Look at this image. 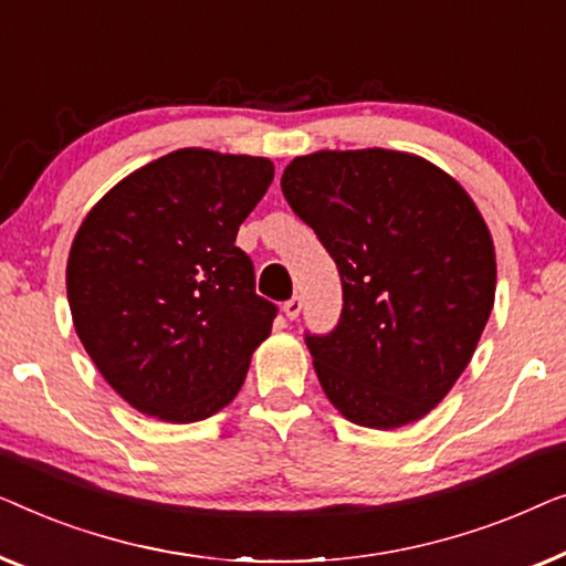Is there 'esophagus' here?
<instances>
[{"label":"esophagus","instance_id":"esophagus-1","mask_svg":"<svg viewBox=\"0 0 566 566\" xmlns=\"http://www.w3.org/2000/svg\"><path fill=\"white\" fill-rule=\"evenodd\" d=\"M282 310H284V315L290 317V321H294V317H297V315L302 313V300H300V297H292V300H286Z\"/></svg>","mask_w":566,"mask_h":566}]
</instances>
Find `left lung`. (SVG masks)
Masks as SVG:
<instances>
[{
    "label": "left lung",
    "instance_id": "left-lung-1",
    "mask_svg": "<svg viewBox=\"0 0 566 566\" xmlns=\"http://www.w3.org/2000/svg\"><path fill=\"white\" fill-rule=\"evenodd\" d=\"M282 192L344 290L336 328L305 331L323 392L366 428L420 420L467 369L495 302L480 210L439 166L385 148L294 158Z\"/></svg>",
    "mask_w": 566,
    "mask_h": 566
}]
</instances>
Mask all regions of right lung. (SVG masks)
Returning <instances> with one entry per match:
<instances>
[{
	"instance_id": "1",
	"label": "right lung",
	"mask_w": 566,
	"mask_h": 566,
	"mask_svg": "<svg viewBox=\"0 0 566 566\" xmlns=\"http://www.w3.org/2000/svg\"><path fill=\"white\" fill-rule=\"evenodd\" d=\"M272 179L269 158L181 148L125 177L78 228L74 328L143 416L195 423L241 389L276 305L256 294L235 235Z\"/></svg>"
}]
</instances>
